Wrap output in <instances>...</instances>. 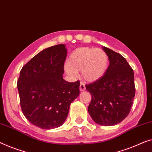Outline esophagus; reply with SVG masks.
I'll use <instances>...</instances> for the list:
<instances>
[{"label": "esophagus", "mask_w": 152, "mask_h": 152, "mask_svg": "<svg viewBox=\"0 0 152 152\" xmlns=\"http://www.w3.org/2000/svg\"><path fill=\"white\" fill-rule=\"evenodd\" d=\"M85 89H86V88H85V85H84L83 83H80V91H85Z\"/></svg>", "instance_id": "obj_1"}]
</instances>
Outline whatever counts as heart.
<instances>
[{
	"label": "heart",
	"mask_w": 152,
	"mask_h": 152,
	"mask_svg": "<svg viewBox=\"0 0 152 152\" xmlns=\"http://www.w3.org/2000/svg\"><path fill=\"white\" fill-rule=\"evenodd\" d=\"M108 62V56L103 50L81 47L70 54L65 71L72 78H78V72H81L84 80L94 83L106 74Z\"/></svg>",
	"instance_id": "b5f03b06"
}]
</instances>
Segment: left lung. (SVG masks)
<instances>
[{
	"label": "left lung",
	"mask_w": 152,
	"mask_h": 152,
	"mask_svg": "<svg viewBox=\"0 0 152 152\" xmlns=\"http://www.w3.org/2000/svg\"><path fill=\"white\" fill-rule=\"evenodd\" d=\"M109 66L102 78L85 85L91 101L88 112L92 119L101 126H112L128 116L135 96L134 77L126 58L108 48Z\"/></svg>",
	"instance_id": "1"
}]
</instances>
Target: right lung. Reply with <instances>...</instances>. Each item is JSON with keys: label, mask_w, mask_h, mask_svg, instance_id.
<instances>
[{"label": "right lung", "mask_w": 152, "mask_h": 152, "mask_svg": "<svg viewBox=\"0 0 152 152\" xmlns=\"http://www.w3.org/2000/svg\"><path fill=\"white\" fill-rule=\"evenodd\" d=\"M67 56L64 44L43 50L24 65L17 87L26 118L42 129H54L64 123L71 103L80 94V82L63 78Z\"/></svg>", "instance_id": "right-lung-1"}]
</instances>
